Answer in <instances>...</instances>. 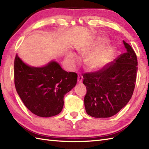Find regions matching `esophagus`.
Wrapping results in <instances>:
<instances>
[{
	"label": "esophagus",
	"instance_id": "esophagus-1",
	"mask_svg": "<svg viewBox=\"0 0 149 149\" xmlns=\"http://www.w3.org/2000/svg\"><path fill=\"white\" fill-rule=\"evenodd\" d=\"M83 76L81 74H79L78 75V79H77V82L79 83H81L82 82H83Z\"/></svg>",
	"mask_w": 149,
	"mask_h": 149
}]
</instances>
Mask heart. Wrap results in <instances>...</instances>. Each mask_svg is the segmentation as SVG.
Masks as SVG:
<instances>
[{"mask_svg": "<svg viewBox=\"0 0 149 149\" xmlns=\"http://www.w3.org/2000/svg\"><path fill=\"white\" fill-rule=\"evenodd\" d=\"M107 41V38L99 36L96 38L91 42L87 43L79 49L82 54H87L93 50L94 51L90 54L86 59V64L88 67L93 70H99L107 65L114 53V49L112 45H106L96 49L98 47L102 45ZM68 59L72 62L77 61V56L74 54H70Z\"/></svg>", "mask_w": 149, "mask_h": 149, "instance_id": "b5f03b06", "label": "heart"}]
</instances>
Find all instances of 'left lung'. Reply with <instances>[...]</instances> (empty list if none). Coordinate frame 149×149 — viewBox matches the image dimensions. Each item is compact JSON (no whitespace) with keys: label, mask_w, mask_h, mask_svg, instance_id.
<instances>
[{"label":"left lung","mask_w":149,"mask_h":149,"mask_svg":"<svg viewBox=\"0 0 149 149\" xmlns=\"http://www.w3.org/2000/svg\"><path fill=\"white\" fill-rule=\"evenodd\" d=\"M123 42L125 53L100 70L83 75V83L87 90L84 106L88 115L101 118L111 117L131 99L136 79L138 61L131 45Z\"/></svg>","instance_id":"obj_1"}]
</instances>
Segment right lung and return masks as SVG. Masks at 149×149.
Returning <instances> with one entry per match:
<instances>
[{"label":"right lung","instance_id":"add662e5","mask_svg":"<svg viewBox=\"0 0 149 149\" xmlns=\"http://www.w3.org/2000/svg\"><path fill=\"white\" fill-rule=\"evenodd\" d=\"M14 79L16 90L27 108L38 116L50 117L61 113L63 98L76 85L77 74L66 72L54 61L33 67L17 54Z\"/></svg>","mask_w":149,"mask_h":149}]
</instances>
